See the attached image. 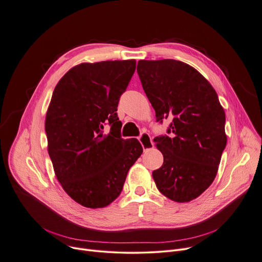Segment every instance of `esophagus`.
<instances>
[{
    "instance_id": "1",
    "label": "esophagus",
    "mask_w": 262,
    "mask_h": 262,
    "mask_svg": "<svg viewBox=\"0 0 262 262\" xmlns=\"http://www.w3.org/2000/svg\"><path fill=\"white\" fill-rule=\"evenodd\" d=\"M139 141L140 143L142 145V147H143L144 151H147L149 149H151L154 147V142H152V139L150 137L149 134L147 133H143L140 137H139Z\"/></svg>"
}]
</instances>
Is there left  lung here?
<instances>
[{"mask_svg": "<svg viewBox=\"0 0 262 262\" xmlns=\"http://www.w3.org/2000/svg\"><path fill=\"white\" fill-rule=\"evenodd\" d=\"M137 72L157 121L172 119L171 135L154 139L164 157L152 172L155 183L171 201H192L215 179L227 144L217 94L198 70L180 60H139Z\"/></svg>", "mask_w": 262, "mask_h": 262, "instance_id": "obj_1", "label": "left lung"}]
</instances>
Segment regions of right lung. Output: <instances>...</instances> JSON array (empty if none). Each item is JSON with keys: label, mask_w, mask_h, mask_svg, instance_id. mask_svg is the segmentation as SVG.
Here are the masks:
<instances>
[{"label": "right lung", "mask_w": 262, "mask_h": 262, "mask_svg": "<svg viewBox=\"0 0 262 262\" xmlns=\"http://www.w3.org/2000/svg\"><path fill=\"white\" fill-rule=\"evenodd\" d=\"M135 70V59L83 62L54 89L45 123L48 152L61 187L83 207L114 202L143 152L137 139L121 138L116 113ZM106 122L111 130L103 135Z\"/></svg>", "instance_id": "obj_1"}]
</instances>
